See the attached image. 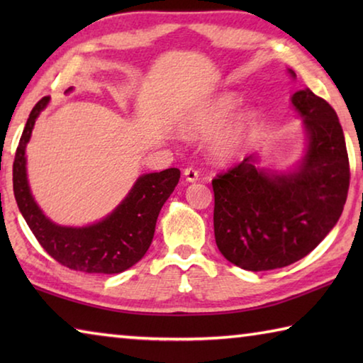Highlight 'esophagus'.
Segmentation results:
<instances>
[{
  "instance_id": "obj_1",
  "label": "esophagus",
  "mask_w": 363,
  "mask_h": 363,
  "mask_svg": "<svg viewBox=\"0 0 363 363\" xmlns=\"http://www.w3.org/2000/svg\"><path fill=\"white\" fill-rule=\"evenodd\" d=\"M184 177H186L187 182L199 181V171H196L195 168H186L184 169Z\"/></svg>"
}]
</instances>
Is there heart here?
Here are the masks:
<instances>
[{"mask_svg": "<svg viewBox=\"0 0 363 363\" xmlns=\"http://www.w3.org/2000/svg\"><path fill=\"white\" fill-rule=\"evenodd\" d=\"M242 97L232 91L201 101L184 115L181 128L189 138L208 139V153L218 163H233L243 157L256 130L257 113L253 107L240 106Z\"/></svg>", "mask_w": 363, "mask_h": 363, "instance_id": "heart-1", "label": "heart"}]
</instances>
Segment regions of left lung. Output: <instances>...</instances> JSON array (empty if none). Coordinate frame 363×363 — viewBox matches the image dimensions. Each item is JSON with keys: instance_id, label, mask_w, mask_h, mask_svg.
I'll return each instance as SVG.
<instances>
[{"instance_id": "1", "label": "left lung", "mask_w": 363, "mask_h": 363, "mask_svg": "<svg viewBox=\"0 0 363 363\" xmlns=\"http://www.w3.org/2000/svg\"><path fill=\"white\" fill-rule=\"evenodd\" d=\"M291 106L306 136L296 164L261 168L251 155L213 179L216 245L245 270L285 267L309 255L336 225L347 199L349 158L333 107L309 88L294 93Z\"/></svg>"}]
</instances>
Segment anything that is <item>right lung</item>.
<instances>
[{
	"mask_svg": "<svg viewBox=\"0 0 363 363\" xmlns=\"http://www.w3.org/2000/svg\"><path fill=\"white\" fill-rule=\"evenodd\" d=\"M49 99L43 97L30 112L17 147L12 167L17 206L36 240L59 264L88 274H120L143 259L149 250L160 210L179 182L181 171L168 168L139 176L120 205L94 224L72 227L52 223L30 190L26 155L35 121L48 107Z\"/></svg>",
	"mask_w": 363,
	"mask_h": 363,
	"instance_id": "right-lung-1",
	"label": "right lung"
}]
</instances>
